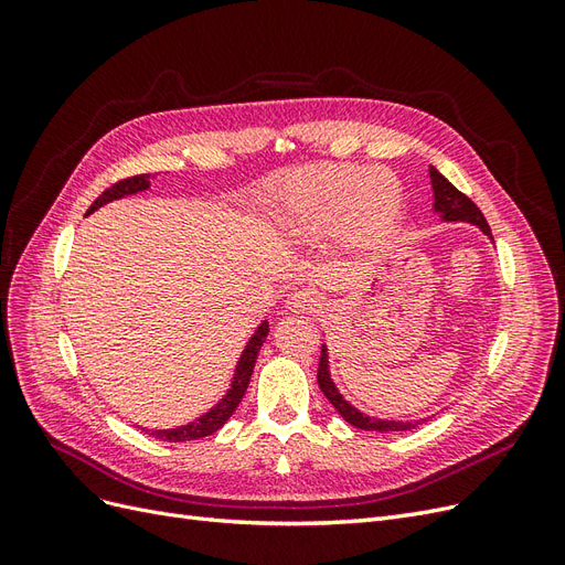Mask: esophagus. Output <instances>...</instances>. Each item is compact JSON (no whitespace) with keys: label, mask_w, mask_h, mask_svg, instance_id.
Returning <instances> with one entry per match:
<instances>
[{"label":"esophagus","mask_w":565,"mask_h":565,"mask_svg":"<svg viewBox=\"0 0 565 565\" xmlns=\"http://www.w3.org/2000/svg\"><path fill=\"white\" fill-rule=\"evenodd\" d=\"M320 295L309 287H299L287 297V309L292 313H313L320 309Z\"/></svg>","instance_id":"1"}]
</instances>
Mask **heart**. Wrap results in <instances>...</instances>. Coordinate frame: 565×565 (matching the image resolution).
Returning <instances> with one entry per match:
<instances>
[{"label": "heart", "instance_id": "heart-1", "mask_svg": "<svg viewBox=\"0 0 565 565\" xmlns=\"http://www.w3.org/2000/svg\"><path fill=\"white\" fill-rule=\"evenodd\" d=\"M388 174L361 164H318L287 179L278 218L297 241H318L337 231L349 252L380 249L398 221Z\"/></svg>", "mask_w": 565, "mask_h": 565}]
</instances>
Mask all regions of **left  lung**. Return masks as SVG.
<instances>
[{
    "label": "left lung",
    "instance_id": "obj_1",
    "mask_svg": "<svg viewBox=\"0 0 565 565\" xmlns=\"http://www.w3.org/2000/svg\"><path fill=\"white\" fill-rule=\"evenodd\" d=\"M431 174V185H434V210L443 216V221H469V224L481 228L486 235H490V226L483 216V212L476 207V204L465 195L459 193L457 188L443 177L440 172L431 167L429 169ZM492 237V235H490ZM318 386L320 391L328 396V401L337 407V413L344 417L349 424H353L355 429H365V431H409L415 429L419 422H393V419H377V417H370L361 409H355L341 393L337 391L334 382L330 380V365H328V349L322 347L320 351V363H318Z\"/></svg>",
    "mask_w": 565,
    "mask_h": 565
}]
</instances>
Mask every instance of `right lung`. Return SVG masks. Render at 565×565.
Returning <instances> with one entry per match:
<instances>
[{
	"mask_svg": "<svg viewBox=\"0 0 565 565\" xmlns=\"http://www.w3.org/2000/svg\"><path fill=\"white\" fill-rule=\"evenodd\" d=\"M150 174H139V177H129V179H122L113 183L110 188H106L104 193H100L92 207L87 210V214L96 212L98 207H104V204L113 202V200H119L125 195H134L139 191H146V188H150ZM268 334V322L264 320L259 328H256V332L252 334V339L247 341V347L241 355V361H237V367H235V377L231 382V388L224 398H221L210 413H204L202 417L188 422L183 426H177V429H160V431H148L150 436H156L160 440H169V443H183V440H198V438H204V436H212L214 431H218L221 426H224L228 422V417L235 413V407L241 405L245 391H247V384L252 380V372H254V363H256V355H259V349L264 344V339Z\"/></svg>",
	"mask_w": 565,
	"mask_h": 565,
	"instance_id": "obj_1",
	"label": "right lung"
}]
</instances>
